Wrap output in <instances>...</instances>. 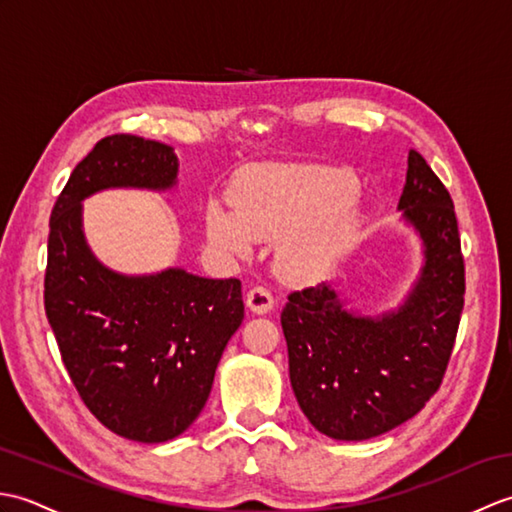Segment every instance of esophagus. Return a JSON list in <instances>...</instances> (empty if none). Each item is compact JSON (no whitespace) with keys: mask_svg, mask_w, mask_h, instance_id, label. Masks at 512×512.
<instances>
[{"mask_svg":"<svg viewBox=\"0 0 512 512\" xmlns=\"http://www.w3.org/2000/svg\"><path fill=\"white\" fill-rule=\"evenodd\" d=\"M275 306V299L270 292L262 286H257L253 290H248L246 295V308L253 312V314H268Z\"/></svg>","mask_w":512,"mask_h":512,"instance_id":"34e87169","label":"esophagus"}]
</instances>
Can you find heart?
Segmentation results:
<instances>
[{"label": "heart", "mask_w": 512, "mask_h": 512, "mask_svg": "<svg viewBox=\"0 0 512 512\" xmlns=\"http://www.w3.org/2000/svg\"><path fill=\"white\" fill-rule=\"evenodd\" d=\"M352 198V189L319 171H268L239 187L233 211L209 206L206 237L231 257H248L257 239H286L277 259L281 275L306 284L321 277L339 255L341 224L332 213Z\"/></svg>", "instance_id": "b5f03b06"}]
</instances>
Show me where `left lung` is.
I'll use <instances>...</instances> for the list:
<instances>
[{
  "mask_svg": "<svg viewBox=\"0 0 512 512\" xmlns=\"http://www.w3.org/2000/svg\"><path fill=\"white\" fill-rule=\"evenodd\" d=\"M400 220L418 235L420 273L396 308L365 314L341 290L292 292L281 328L301 411L332 440L361 442L396 429L436 394L464 306V259L453 200L409 149Z\"/></svg>",
  "mask_w": 512,
  "mask_h": 512,
  "instance_id": "8db88e82",
  "label": "left lung"
}]
</instances>
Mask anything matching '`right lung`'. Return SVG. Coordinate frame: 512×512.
Wrapping results in <instances>:
<instances>
[{"label":"right lung","mask_w":512,"mask_h":512,"mask_svg":"<svg viewBox=\"0 0 512 512\" xmlns=\"http://www.w3.org/2000/svg\"><path fill=\"white\" fill-rule=\"evenodd\" d=\"M178 167L169 145L107 136L74 167L50 217L43 303L63 365L96 420L147 444L178 438L200 416L244 321L242 284L184 268L118 273L85 239L83 200L107 189L169 191Z\"/></svg>","instance_id":"obj_1"}]
</instances>
